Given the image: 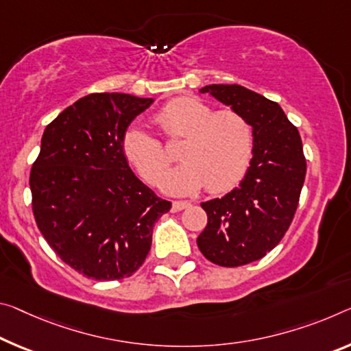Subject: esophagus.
Returning a JSON list of instances; mask_svg holds the SVG:
<instances>
[{"label":"esophagus","mask_w":351,"mask_h":351,"mask_svg":"<svg viewBox=\"0 0 351 351\" xmlns=\"http://www.w3.org/2000/svg\"><path fill=\"white\" fill-rule=\"evenodd\" d=\"M189 206H191V203H189V202H173L171 208H173L175 213H178V210L186 209V208H189Z\"/></svg>","instance_id":"34e87169"}]
</instances>
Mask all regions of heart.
<instances>
[{
  "instance_id": "obj_1",
  "label": "heart",
  "mask_w": 351,
  "mask_h": 351,
  "mask_svg": "<svg viewBox=\"0 0 351 351\" xmlns=\"http://www.w3.org/2000/svg\"><path fill=\"white\" fill-rule=\"evenodd\" d=\"M154 123L169 142L185 138L178 156L182 165L164 178L171 156L158 137L132 126L121 137L125 158L149 184L171 195H187L206 186L210 193L234 187L252 162L253 126L234 109L214 110L197 98H176L154 115Z\"/></svg>"
}]
</instances>
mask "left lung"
I'll use <instances>...</instances> for the list:
<instances>
[{
	"label": "left lung",
	"instance_id": "1",
	"mask_svg": "<svg viewBox=\"0 0 351 351\" xmlns=\"http://www.w3.org/2000/svg\"><path fill=\"white\" fill-rule=\"evenodd\" d=\"M253 126V158L239 187L202 203L208 225L197 239L210 263L239 267L263 259L291 226L306 176L302 137L280 108L237 84L203 87Z\"/></svg>",
	"mask_w": 351,
	"mask_h": 351
}]
</instances>
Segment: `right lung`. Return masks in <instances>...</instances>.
I'll return each mask as SVG.
<instances>
[{"label":"right lung","mask_w":351,"mask_h":351,"mask_svg":"<svg viewBox=\"0 0 351 351\" xmlns=\"http://www.w3.org/2000/svg\"><path fill=\"white\" fill-rule=\"evenodd\" d=\"M152 98L92 93L47 126L31 169L37 228L66 265L92 280L114 281L138 270L153 226L171 203L130 169L121 137Z\"/></svg>","instance_id":"add662e5"}]
</instances>
